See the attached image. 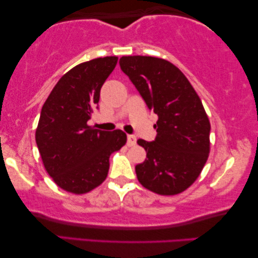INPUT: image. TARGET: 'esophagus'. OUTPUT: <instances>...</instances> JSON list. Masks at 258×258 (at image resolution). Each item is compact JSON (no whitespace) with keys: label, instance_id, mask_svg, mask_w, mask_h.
<instances>
[{"label":"esophagus","instance_id":"34e87169","mask_svg":"<svg viewBox=\"0 0 258 258\" xmlns=\"http://www.w3.org/2000/svg\"><path fill=\"white\" fill-rule=\"evenodd\" d=\"M126 144H128V147H133L136 144V137L134 135H128L126 137Z\"/></svg>","mask_w":258,"mask_h":258}]
</instances>
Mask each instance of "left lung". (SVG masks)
Returning <instances> with one entry per match:
<instances>
[{
	"label": "left lung",
	"instance_id": "obj_1",
	"mask_svg": "<svg viewBox=\"0 0 258 258\" xmlns=\"http://www.w3.org/2000/svg\"><path fill=\"white\" fill-rule=\"evenodd\" d=\"M119 66L158 116L155 141H137L147 151L135 167L137 179L158 195H177L196 181L209 156L210 122L201 98L184 74L163 58L122 56Z\"/></svg>",
	"mask_w": 258,
	"mask_h": 258
}]
</instances>
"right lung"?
Here are the masks:
<instances>
[{
    "instance_id": "add662e5",
    "label": "right lung",
    "mask_w": 258,
    "mask_h": 258,
    "mask_svg": "<svg viewBox=\"0 0 258 258\" xmlns=\"http://www.w3.org/2000/svg\"><path fill=\"white\" fill-rule=\"evenodd\" d=\"M116 56L83 62L64 74L42 107L35 134L45 170L59 188L89 192L107 178L109 157L126 142L122 130L88 125Z\"/></svg>"
}]
</instances>
